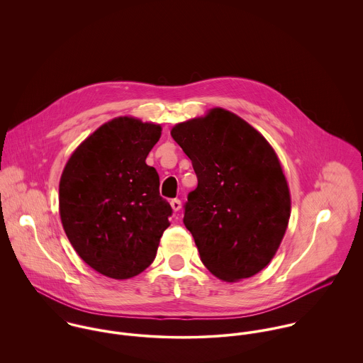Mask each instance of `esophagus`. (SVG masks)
I'll return each mask as SVG.
<instances>
[{
	"label": "esophagus",
	"instance_id": "1",
	"mask_svg": "<svg viewBox=\"0 0 363 363\" xmlns=\"http://www.w3.org/2000/svg\"><path fill=\"white\" fill-rule=\"evenodd\" d=\"M170 207H172V209H173L174 212H177V211H180V208H182V201L177 200V199H174V200L170 201Z\"/></svg>",
	"mask_w": 363,
	"mask_h": 363
}]
</instances>
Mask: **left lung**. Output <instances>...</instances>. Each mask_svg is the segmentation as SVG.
Returning <instances> with one entry per match:
<instances>
[{"instance_id": "8db88e82", "label": "left lung", "mask_w": 363, "mask_h": 363, "mask_svg": "<svg viewBox=\"0 0 363 363\" xmlns=\"http://www.w3.org/2000/svg\"><path fill=\"white\" fill-rule=\"evenodd\" d=\"M170 134L199 179L183 222L201 261L225 282L256 275L274 259L291 216L277 152L253 125L222 107L177 123Z\"/></svg>"}]
</instances>
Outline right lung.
Here are the masks:
<instances>
[{
  "label": "right lung",
  "mask_w": 363,
  "mask_h": 363,
  "mask_svg": "<svg viewBox=\"0 0 363 363\" xmlns=\"http://www.w3.org/2000/svg\"><path fill=\"white\" fill-rule=\"evenodd\" d=\"M160 124L111 118L67 160L58 190L64 232L78 256L113 279L151 265L172 208L159 196V176L145 159Z\"/></svg>",
  "instance_id": "1"
}]
</instances>
